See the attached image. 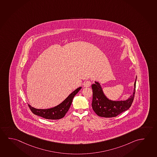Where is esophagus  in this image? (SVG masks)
<instances>
[{
  "instance_id": "1",
  "label": "esophagus",
  "mask_w": 157,
  "mask_h": 157,
  "mask_svg": "<svg viewBox=\"0 0 157 157\" xmlns=\"http://www.w3.org/2000/svg\"><path fill=\"white\" fill-rule=\"evenodd\" d=\"M92 82L90 80H88V81H86L84 83H83V86L85 87H89L90 86Z\"/></svg>"
}]
</instances>
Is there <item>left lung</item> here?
Segmentation results:
<instances>
[{
	"label": "left lung",
	"mask_w": 157,
	"mask_h": 157,
	"mask_svg": "<svg viewBox=\"0 0 157 157\" xmlns=\"http://www.w3.org/2000/svg\"><path fill=\"white\" fill-rule=\"evenodd\" d=\"M136 81L134 83V90L133 94L130 97L125 101H112L108 99L103 93L101 87L99 83L95 82L92 85L93 90V109L95 113L100 117L105 118L116 117L122 112L129 109L134 99Z\"/></svg>",
	"instance_id": "left-lung-1"
}]
</instances>
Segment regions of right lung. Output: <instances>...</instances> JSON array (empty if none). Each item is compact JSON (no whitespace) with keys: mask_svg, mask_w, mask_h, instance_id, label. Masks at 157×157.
Wrapping results in <instances>:
<instances>
[{"mask_svg":"<svg viewBox=\"0 0 157 157\" xmlns=\"http://www.w3.org/2000/svg\"><path fill=\"white\" fill-rule=\"evenodd\" d=\"M81 89L79 87L71 93L61 104L49 109H36L28 105L31 111L35 115L48 120H59L65 116L70 108L72 99L75 95Z\"/></svg>","mask_w":157,"mask_h":157,"instance_id":"obj_1","label":"right lung"}]
</instances>
